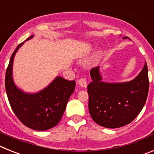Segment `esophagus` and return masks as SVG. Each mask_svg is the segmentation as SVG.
Returning <instances> with one entry per match:
<instances>
[{
	"label": "esophagus",
	"instance_id": "1",
	"mask_svg": "<svg viewBox=\"0 0 154 154\" xmlns=\"http://www.w3.org/2000/svg\"><path fill=\"white\" fill-rule=\"evenodd\" d=\"M79 85H81L82 87H84V88H86L87 85H88V80L85 77L83 78H81L80 79H79Z\"/></svg>",
	"mask_w": 154,
	"mask_h": 154
}]
</instances>
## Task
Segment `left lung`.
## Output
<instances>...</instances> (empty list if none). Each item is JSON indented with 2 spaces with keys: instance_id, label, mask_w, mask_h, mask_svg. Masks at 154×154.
<instances>
[{
  "instance_id": "1",
  "label": "left lung",
  "mask_w": 154,
  "mask_h": 154,
  "mask_svg": "<svg viewBox=\"0 0 154 154\" xmlns=\"http://www.w3.org/2000/svg\"><path fill=\"white\" fill-rule=\"evenodd\" d=\"M90 75L92 82L87 86V92L92 119L106 128H119L131 123L142 110L148 96L146 62L137 78L128 82H103L99 67L91 69Z\"/></svg>"
}]
</instances>
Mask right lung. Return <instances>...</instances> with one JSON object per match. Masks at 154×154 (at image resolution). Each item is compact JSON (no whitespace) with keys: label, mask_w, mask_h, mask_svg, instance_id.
I'll use <instances>...</instances> for the list:
<instances>
[{"label":"right lung","mask_w":154,"mask_h":154,"mask_svg":"<svg viewBox=\"0 0 154 154\" xmlns=\"http://www.w3.org/2000/svg\"><path fill=\"white\" fill-rule=\"evenodd\" d=\"M31 36L27 40L32 38ZM24 42L14 51L5 75V89L13 112L27 127L44 131L56 126L61 120L68 101L73 93L75 82L58 76L44 90L27 94L18 89L12 79V65L15 53Z\"/></svg>","instance_id":"1"}]
</instances>
